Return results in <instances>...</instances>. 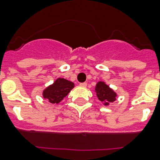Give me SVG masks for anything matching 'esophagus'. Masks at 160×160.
<instances>
[{
	"label": "esophagus",
	"instance_id": "1",
	"mask_svg": "<svg viewBox=\"0 0 160 160\" xmlns=\"http://www.w3.org/2000/svg\"><path fill=\"white\" fill-rule=\"evenodd\" d=\"M80 85L81 86V87H86V86H87V83H86V82L80 83Z\"/></svg>",
	"mask_w": 160,
	"mask_h": 160
}]
</instances>
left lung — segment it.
<instances>
[{"instance_id":"1","label":"left lung","mask_w":160,"mask_h":160,"mask_svg":"<svg viewBox=\"0 0 160 160\" xmlns=\"http://www.w3.org/2000/svg\"><path fill=\"white\" fill-rule=\"evenodd\" d=\"M95 90L99 100H100L104 105H109L110 103L116 100L117 94L104 81H99L95 85Z\"/></svg>"}]
</instances>
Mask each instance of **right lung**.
<instances>
[{"label": "right lung", "mask_w": 160, "mask_h": 160, "mask_svg": "<svg viewBox=\"0 0 160 160\" xmlns=\"http://www.w3.org/2000/svg\"><path fill=\"white\" fill-rule=\"evenodd\" d=\"M75 87V84L64 78H58L52 85H49L43 90L44 99L51 104H59L70 90Z\"/></svg>", "instance_id": "right-lung-1"}]
</instances>
